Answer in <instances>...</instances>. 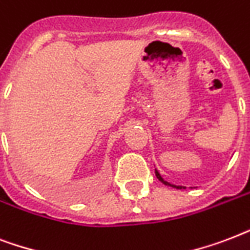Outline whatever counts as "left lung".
<instances>
[{
  "label": "left lung",
  "mask_w": 250,
  "mask_h": 250,
  "mask_svg": "<svg viewBox=\"0 0 250 250\" xmlns=\"http://www.w3.org/2000/svg\"><path fill=\"white\" fill-rule=\"evenodd\" d=\"M155 173H156V177H158V179H159V180H160V181H162V183H163V184H166V185H169V187L177 188V189H185V188H184V187H175V185H171V184H168V183H167V181H164V180H163V179H162V176H160V175H159V172H158V171H156V172H155Z\"/></svg>",
  "instance_id": "left-lung-1"
}]
</instances>
